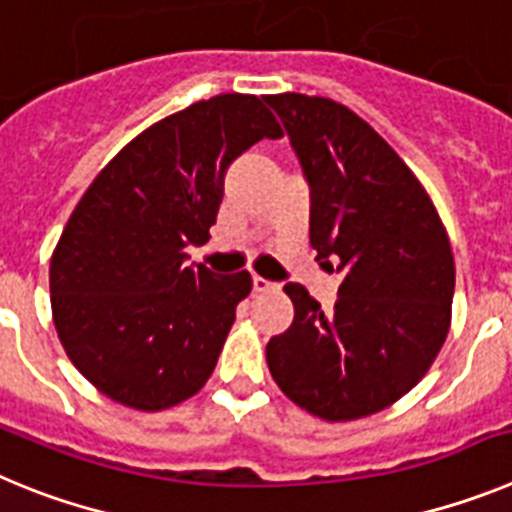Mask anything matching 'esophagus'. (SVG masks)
Returning <instances> with one entry per match:
<instances>
[{
    "mask_svg": "<svg viewBox=\"0 0 512 512\" xmlns=\"http://www.w3.org/2000/svg\"><path fill=\"white\" fill-rule=\"evenodd\" d=\"M271 289H277V284L266 282L264 277H253V292H271Z\"/></svg>",
    "mask_w": 512,
    "mask_h": 512,
    "instance_id": "obj_1",
    "label": "esophagus"
}]
</instances>
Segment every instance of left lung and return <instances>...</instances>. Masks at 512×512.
I'll use <instances>...</instances> for the list:
<instances>
[{
    "label": "left lung",
    "mask_w": 512,
    "mask_h": 512,
    "mask_svg": "<svg viewBox=\"0 0 512 512\" xmlns=\"http://www.w3.org/2000/svg\"><path fill=\"white\" fill-rule=\"evenodd\" d=\"M312 192L310 246L343 271L330 312L302 284L295 320L266 346L289 400L328 423L390 408L425 377L451 328L454 253L431 197L343 104L269 94Z\"/></svg>",
    "instance_id": "obj_1"
}]
</instances>
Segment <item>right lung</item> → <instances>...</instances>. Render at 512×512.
Listing matches in <instances>:
<instances>
[{
	"label": "right lung",
	"mask_w": 512,
	"mask_h": 512,
	"mask_svg": "<svg viewBox=\"0 0 512 512\" xmlns=\"http://www.w3.org/2000/svg\"><path fill=\"white\" fill-rule=\"evenodd\" d=\"M282 138L253 94H217L153 122L97 174L51 256V307L71 364L102 395L156 413L205 387L253 282L187 266L210 241L223 176Z\"/></svg>",
	"instance_id": "obj_1"
}]
</instances>
